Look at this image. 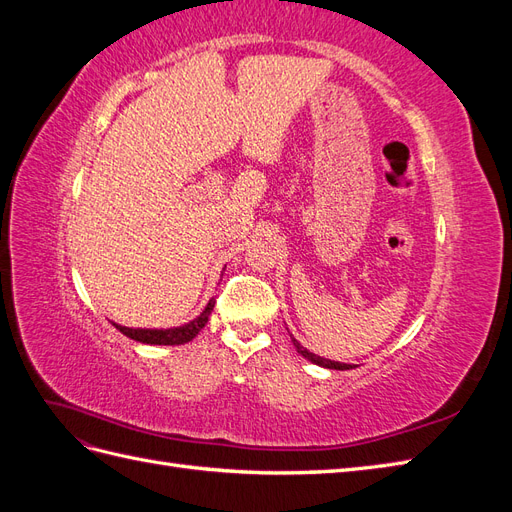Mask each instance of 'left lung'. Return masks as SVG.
Wrapping results in <instances>:
<instances>
[{
	"label": "left lung",
	"instance_id": "1",
	"mask_svg": "<svg viewBox=\"0 0 512 512\" xmlns=\"http://www.w3.org/2000/svg\"><path fill=\"white\" fill-rule=\"evenodd\" d=\"M292 337V335H290ZM292 344H294V348H297V352L301 354V356H305L307 361H312V363H316V365H320V367H327V369H339V371H344V369H352V365H346V363H337V361H329V359H322V356H318V354H314V352H309L307 348H303L297 339L292 337Z\"/></svg>",
	"mask_w": 512,
	"mask_h": 512
}]
</instances>
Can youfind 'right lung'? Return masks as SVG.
I'll return each mask as SVG.
<instances>
[{
    "label": "right lung",
    "instance_id": "1",
    "mask_svg": "<svg viewBox=\"0 0 512 512\" xmlns=\"http://www.w3.org/2000/svg\"><path fill=\"white\" fill-rule=\"evenodd\" d=\"M213 305L215 301L211 299L203 309V314L196 316L188 324H183V327H173V329H130V327H121V324H115V322L113 324L115 329H119L126 337L134 339V342L151 344V346H181V344L192 342V339L200 333V329L205 327L211 316Z\"/></svg>",
    "mask_w": 512,
    "mask_h": 512
}]
</instances>
